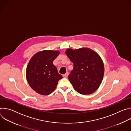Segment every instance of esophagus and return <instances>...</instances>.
<instances>
[{
    "mask_svg": "<svg viewBox=\"0 0 131 131\" xmlns=\"http://www.w3.org/2000/svg\"><path fill=\"white\" fill-rule=\"evenodd\" d=\"M68 72H66V73L64 74L63 75V77H64V78H67L68 77Z\"/></svg>",
    "mask_w": 131,
    "mask_h": 131,
    "instance_id": "34e87169",
    "label": "esophagus"
}]
</instances>
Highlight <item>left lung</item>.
<instances>
[{"mask_svg":"<svg viewBox=\"0 0 131 131\" xmlns=\"http://www.w3.org/2000/svg\"><path fill=\"white\" fill-rule=\"evenodd\" d=\"M73 64L68 79L73 89L81 94L94 93L100 86L104 74V63L97 53L88 48L65 52Z\"/></svg>","mask_w":131,"mask_h":131,"instance_id":"left-lung-1","label":"left lung"}]
</instances>
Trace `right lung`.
Segmentation results:
<instances>
[{"label": "right lung", "instance_id": "right-lung-1", "mask_svg": "<svg viewBox=\"0 0 131 131\" xmlns=\"http://www.w3.org/2000/svg\"><path fill=\"white\" fill-rule=\"evenodd\" d=\"M59 51L43 50L37 52L30 60L26 68L27 81L31 88L43 95L50 94L63 77L53 65Z\"/></svg>", "mask_w": 131, "mask_h": 131}]
</instances>
